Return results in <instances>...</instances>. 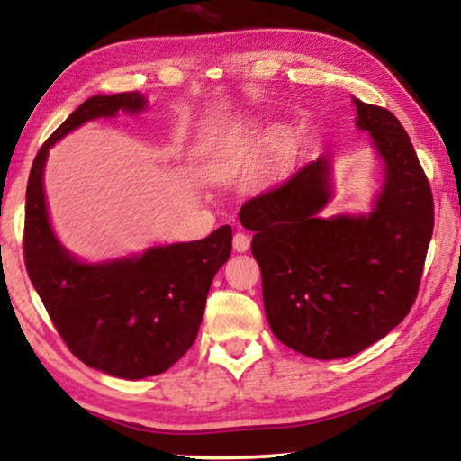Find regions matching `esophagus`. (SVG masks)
Listing matches in <instances>:
<instances>
[{
    "instance_id": "obj_1",
    "label": "esophagus",
    "mask_w": 461,
    "mask_h": 461,
    "mask_svg": "<svg viewBox=\"0 0 461 461\" xmlns=\"http://www.w3.org/2000/svg\"><path fill=\"white\" fill-rule=\"evenodd\" d=\"M249 248V236H246L244 231H238L236 236H233V249L236 252H248Z\"/></svg>"
}]
</instances>
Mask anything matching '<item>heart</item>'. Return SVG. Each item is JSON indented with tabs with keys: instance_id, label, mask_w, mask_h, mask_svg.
<instances>
[{
	"instance_id": "obj_1",
	"label": "heart",
	"mask_w": 461,
	"mask_h": 461,
	"mask_svg": "<svg viewBox=\"0 0 461 461\" xmlns=\"http://www.w3.org/2000/svg\"><path fill=\"white\" fill-rule=\"evenodd\" d=\"M288 152V140L285 136H272L268 140V154L272 160H285V156ZM248 154V148L246 146H236L231 148V152L228 154V158H225V168L233 170L236 167H240V162H244Z\"/></svg>"
}]
</instances>
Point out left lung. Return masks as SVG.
Returning <instances> with one entry per match:
<instances>
[{
  "label": "left lung",
  "instance_id": "obj_1",
  "mask_svg": "<svg viewBox=\"0 0 461 461\" xmlns=\"http://www.w3.org/2000/svg\"><path fill=\"white\" fill-rule=\"evenodd\" d=\"M354 104L357 128L384 160L370 215L319 217L331 197L327 156L240 209L254 231L270 330L315 360L362 352L409 315L435 221L431 186L401 122L384 107Z\"/></svg>",
  "mask_w": 461,
  "mask_h": 461
}]
</instances>
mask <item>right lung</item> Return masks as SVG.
<instances>
[{
  "label": "right lung",
  "mask_w": 461,
  "mask_h": 461,
  "mask_svg": "<svg viewBox=\"0 0 461 461\" xmlns=\"http://www.w3.org/2000/svg\"><path fill=\"white\" fill-rule=\"evenodd\" d=\"M146 107L138 91L93 95L41 146L26 189L24 262L67 348L89 368L140 380L168 370L197 338L209 286L231 254V228L104 264L75 260L54 238L42 170L49 148L95 118Z\"/></svg>",
  "instance_id": "add662e5"
}]
</instances>
